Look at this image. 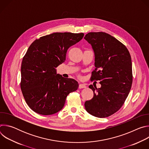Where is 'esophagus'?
Masks as SVG:
<instances>
[{
	"label": "esophagus",
	"mask_w": 149,
	"mask_h": 149,
	"mask_svg": "<svg viewBox=\"0 0 149 149\" xmlns=\"http://www.w3.org/2000/svg\"><path fill=\"white\" fill-rule=\"evenodd\" d=\"M86 87H87L86 84H79L78 88H79V89L84 88H86Z\"/></svg>",
	"instance_id": "34e87169"
}]
</instances>
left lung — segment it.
<instances>
[{
  "mask_svg": "<svg viewBox=\"0 0 149 149\" xmlns=\"http://www.w3.org/2000/svg\"><path fill=\"white\" fill-rule=\"evenodd\" d=\"M95 54V69L91 80H99L101 88L90 85L93 98L85 108L99 118L110 116L120 109L128 96L133 82L132 63L129 51L111 35L102 32H90L84 37Z\"/></svg>",
  "mask_w": 149,
  "mask_h": 149,
  "instance_id": "8db88e82",
  "label": "left lung"
}]
</instances>
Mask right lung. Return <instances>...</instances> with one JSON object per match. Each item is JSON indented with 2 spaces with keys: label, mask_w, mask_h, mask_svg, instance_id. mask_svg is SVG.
Here are the masks:
<instances>
[{
  "label": "right lung",
  "mask_w": 149,
  "mask_h": 149,
  "mask_svg": "<svg viewBox=\"0 0 149 149\" xmlns=\"http://www.w3.org/2000/svg\"><path fill=\"white\" fill-rule=\"evenodd\" d=\"M83 33L55 32L34 40L23 58L20 88L26 102L35 113L51 115L64 106L67 95L78 89L72 78L56 74L68 48L81 40Z\"/></svg>",
  "instance_id": "add662e5"
}]
</instances>
